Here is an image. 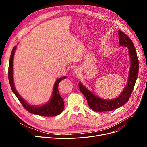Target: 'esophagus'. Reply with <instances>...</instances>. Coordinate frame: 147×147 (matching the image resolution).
<instances>
[{
    "label": "esophagus",
    "mask_w": 147,
    "mask_h": 147,
    "mask_svg": "<svg viewBox=\"0 0 147 147\" xmlns=\"http://www.w3.org/2000/svg\"><path fill=\"white\" fill-rule=\"evenodd\" d=\"M75 72L76 73H79V70L78 69H75Z\"/></svg>",
    "instance_id": "34e87169"
}]
</instances>
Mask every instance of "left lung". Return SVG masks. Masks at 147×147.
<instances>
[{"mask_svg":"<svg viewBox=\"0 0 147 147\" xmlns=\"http://www.w3.org/2000/svg\"><path fill=\"white\" fill-rule=\"evenodd\" d=\"M119 44L129 48V52L131 59V67L127 85L120 95L113 100H104L94 95L80 82L78 84L80 91L85 96L90 108L95 112L111 111L127 102L133 92L138 76L139 63L137 52L133 42L126 34L120 30H119Z\"/></svg>","mask_w":147,"mask_h":147,"instance_id":"8db88e82","label":"left lung"}]
</instances>
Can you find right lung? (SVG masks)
Masks as SVG:
<instances>
[{"label":"right lung","instance_id":"add662e5","mask_svg":"<svg viewBox=\"0 0 147 147\" xmlns=\"http://www.w3.org/2000/svg\"><path fill=\"white\" fill-rule=\"evenodd\" d=\"M16 47H14L11 53L9 64V70H8V77L11 88L17 96L20 103L22 104L23 107L30 113L35 114L43 116H55L59 115L64 109L65 104L63 98L61 97L59 90L58 85L60 81L66 78V77H63L57 79L54 85L53 94L51 100L46 104L41 107H34L28 104L21 96L17 93L16 90L14 81L13 78V57L14 55V51Z\"/></svg>","mask_w":147,"mask_h":147}]
</instances>
